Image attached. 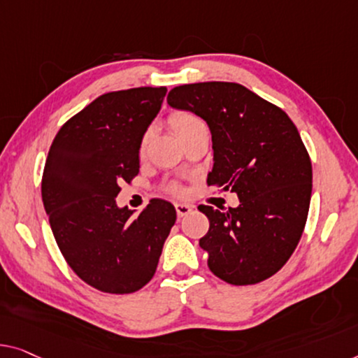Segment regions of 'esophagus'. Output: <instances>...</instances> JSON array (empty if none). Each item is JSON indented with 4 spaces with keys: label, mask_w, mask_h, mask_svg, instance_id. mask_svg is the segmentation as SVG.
<instances>
[{
    "label": "esophagus",
    "mask_w": 358,
    "mask_h": 358,
    "mask_svg": "<svg viewBox=\"0 0 358 358\" xmlns=\"http://www.w3.org/2000/svg\"><path fill=\"white\" fill-rule=\"evenodd\" d=\"M194 207L191 206V204H175V210H177V215H178V218H181V217H185V215H188V213L193 210Z\"/></svg>",
    "instance_id": "1"
}]
</instances>
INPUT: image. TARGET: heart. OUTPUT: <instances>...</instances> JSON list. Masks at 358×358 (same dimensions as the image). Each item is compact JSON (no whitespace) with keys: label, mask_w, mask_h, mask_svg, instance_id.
I'll use <instances>...</instances> for the list:
<instances>
[{"label":"heart","mask_w":358,"mask_h":358,"mask_svg":"<svg viewBox=\"0 0 358 358\" xmlns=\"http://www.w3.org/2000/svg\"><path fill=\"white\" fill-rule=\"evenodd\" d=\"M169 124H170V127H172L175 135L178 136L180 141H183L185 138H188L191 133H194L197 130V128L206 127L204 122H202L199 117L193 114V112H188V110L173 112V114L170 115ZM148 136H149V133L145 138H143V146L146 145ZM173 191H175V193H180L178 186H173Z\"/></svg>","instance_id":"heart-1"}]
</instances>
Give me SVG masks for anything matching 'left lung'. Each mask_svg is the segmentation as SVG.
Wrapping results in <instances>:
<instances>
[{
    "label": "left lung",
    "instance_id": "obj_1",
    "mask_svg": "<svg viewBox=\"0 0 358 358\" xmlns=\"http://www.w3.org/2000/svg\"><path fill=\"white\" fill-rule=\"evenodd\" d=\"M167 103L207 122L213 149L207 185L239 197L228 210L199 206L210 223L199 239L210 271L236 286L270 278L294 252L310 206L312 162L296 125L239 83L181 85Z\"/></svg>",
    "mask_w": 358,
    "mask_h": 358
}]
</instances>
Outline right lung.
Returning <instances> with one entry per match:
<instances>
[{"label": "right lung", "instance_id": "add662e5", "mask_svg": "<svg viewBox=\"0 0 358 358\" xmlns=\"http://www.w3.org/2000/svg\"><path fill=\"white\" fill-rule=\"evenodd\" d=\"M167 88L101 94L61 127L41 178L55 239L78 278L109 294L141 289L156 273L177 220L170 202L151 199L140 215L115 202L140 172L143 136Z\"/></svg>", "mask_w": 358, "mask_h": 358}]
</instances>
